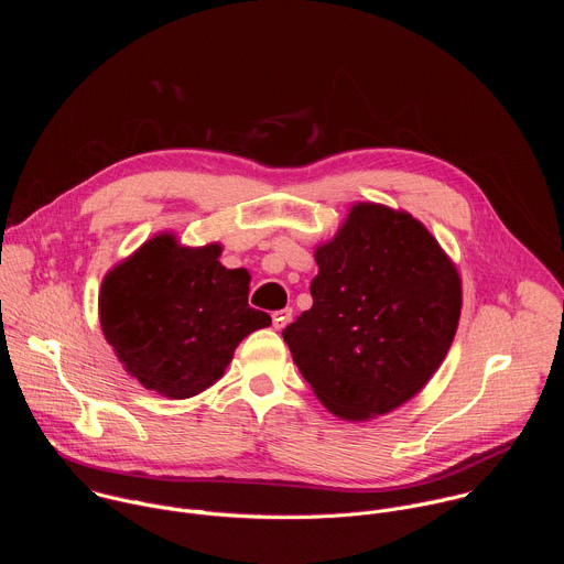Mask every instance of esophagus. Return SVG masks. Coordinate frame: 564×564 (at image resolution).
Wrapping results in <instances>:
<instances>
[{"mask_svg": "<svg viewBox=\"0 0 564 564\" xmlns=\"http://www.w3.org/2000/svg\"><path fill=\"white\" fill-rule=\"evenodd\" d=\"M290 318H292V307H283V310H276L272 314V324H274L276 330H281V328H285L290 324Z\"/></svg>", "mask_w": 564, "mask_h": 564, "instance_id": "obj_1", "label": "esophagus"}]
</instances>
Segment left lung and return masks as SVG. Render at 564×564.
Wrapping results in <instances>:
<instances>
[{
	"instance_id": "1",
	"label": "left lung",
	"mask_w": 564,
	"mask_h": 564,
	"mask_svg": "<svg viewBox=\"0 0 564 564\" xmlns=\"http://www.w3.org/2000/svg\"><path fill=\"white\" fill-rule=\"evenodd\" d=\"M314 261L312 307L283 330L301 375L341 420L406 404L453 344L455 265L420 220L375 203H357Z\"/></svg>"
}]
</instances>
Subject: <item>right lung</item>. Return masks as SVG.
I'll return each instance as SVG.
<instances>
[{
  "mask_svg": "<svg viewBox=\"0 0 564 564\" xmlns=\"http://www.w3.org/2000/svg\"><path fill=\"white\" fill-rule=\"evenodd\" d=\"M223 248H183L158 234L102 281L100 326L127 372L147 390L187 399L216 383L236 346L268 328L248 303V270L218 263Z\"/></svg>",
  "mask_w": 564,
  "mask_h": 564,
  "instance_id": "add662e5",
  "label": "right lung"
}]
</instances>
